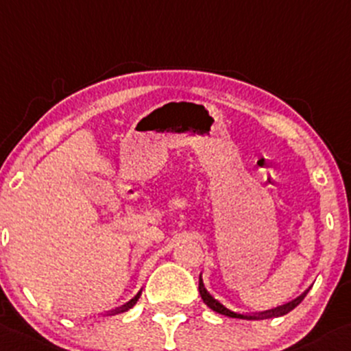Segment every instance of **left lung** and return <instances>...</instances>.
Masks as SVG:
<instances>
[{
  "mask_svg": "<svg viewBox=\"0 0 351 351\" xmlns=\"http://www.w3.org/2000/svg\"><path fill=\"white\" fill-rule=\"evenodd\" d=\"M198 291H200V296H202V300H204L205 304L208 306L210 309H213V311H215V313H220V315L228 316V318L254 319V322H259V319L279 318V316H284V315H287V313H289V311H293V309L296 308V306L300 304V302H301L302 300H304V296H306V294H308V291H309V289H306L304 293L301 294V296H298V298H296V300H293V301L286 302V304H282V306H278V308L271 309V311L261 313V315H242V313H235V311H232V309L225 308V306L222 304V302L217 301L215 298H213L212 294H210L208 291H206V287H205V284H204V279H202V276H200V281H198Z\"/></svg>",
  "mask_w": 351,
  "mask_h": 351,
  "instance_id": "left-lung-1",
  "label": "left lung"
}]
</instances>
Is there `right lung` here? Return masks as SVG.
<instances>
[{
    "label": "right lung",
    "instance_id": "1",
    "mask_svg": "<svg viewBox=\"0 0 351 351\" xmlns=\"http://www.w3.org/2000/svg\"><path fill=\"white\" fill-rule=\"evenodd\" d=\"M139 300V293L138 294H136V296L134 298H132V300L131 301H129L128 302V304L126 306H124V308L123 309H119V311H116V313H124V311H128V309H131L132 308V306H134L136 304V301H138Z\"/></svg>",
    "mask_w": 351,
    "mask_h": 351
}]
</instances>
